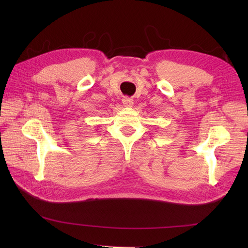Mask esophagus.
<instances>
[{"instance_id":"obj_1","label":"esophagus","mask_w":248,"mask_h":248,"mask_svg":"<svg viewBox=\"0 0 248 248\" xmlns=\"http://www.w3.org/2000/svg\"><path fill=\"white\" fill-rule=\"evenodd\" d=\"M122 103H123L124 107L131 108L132 104H133V100L131 98H128V97H124V98L122 99Z\"/></svg>"}]
</instances>
